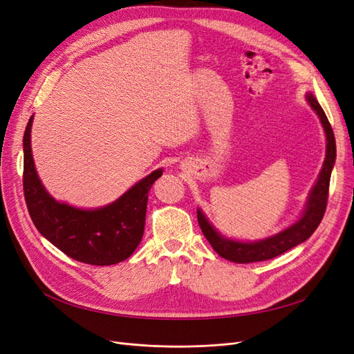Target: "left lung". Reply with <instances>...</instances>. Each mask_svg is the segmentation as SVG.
Returning <instances> with one entry per match:
<instances>
[{
	"label": "left lung",
	"mask_w": 354,
	"mask_h": 354,
	"mask_svg": "<svg viewBox=\"0 0 354 354\" xmlns=\"http://www.w3.org/2000/svg\"><path fill=\"white\" fill-rule=\"evenodd\" d=\"M307 102L315 109V112L319 115L320 122L324 125V130L326 134V158L322 171H320L319 178L316 181L315 187L312 189V194L308 196V202L303 217L299 218L292 226H289L283 232L274 234L272 238H267L260 242H236L230 239H224L216 232L205 216L198 209V223L202 233L205 234L207 241L211 243L220 257L226 259L233 263L246 264V263H255V261H266L274 259V257L286 252L288 250L294 248L298 243L304 242L312 236L313 232L317 229V226L322 221L326 205H328V195H329V180L332 167L335 164L337 156V147H335V137L332 127L328 121V118L320 108V104L315 99L313 94H307Z\"/></svg>",
	"instance_id": "left-lung-1"
}]
</instances>
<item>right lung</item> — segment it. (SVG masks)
Instances as JSON below:
<instances>
[{
  "instance_id": "obj_1",
  "label": "right lung",
  "mask_w": 354,
  "mask_h": 354,
  "mask_svg": "<svg viewBox=\"0 0 354 354\" xmlns=\"http://www.w3.org/2000/svg\"><path fill=\"white\" fill-rule=\"evenodd\" d=\"M32 118L24 136V194L35 227L77 261L111 266L127 260L143 238L147 195L162 169L153 171L100 209H78L59 203L47 194L35 171L30 149Z\"/></svg>"
}]
</instances>
